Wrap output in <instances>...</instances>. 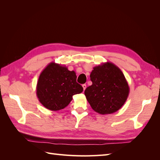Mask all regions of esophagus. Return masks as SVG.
Segmentation results:
<instances>
[{
  "label": "esophagus",
  "mask_w": 160,
  "mask_h": 160,
  "mask_svg": "<svg viewBox=\"0 0 160 160\" xmlns=\"http://www.w3.org/2000/svg\"><path fill=\"white\" fill-rule=\"evenodd\" d=\"M82 87H83V90L85 91V89H86V88H87V85H86L85 84H83V85H82Z\"/></svg>",
  "instance_id": "1"
}]
</instances>
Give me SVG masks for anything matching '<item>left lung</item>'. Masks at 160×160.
Masks as SVG:
<instances>
[{"label": "left lung", "mask_w": 160, "mask_h": 160, "mask_svg": "<svg viewBox=\"0 0 160 160\" xmlns=\"http://www.w3.org/2000/svg\"><path fill=\"white\" fill-rule=\"evenodd\" d=\"M92 85L85 90V95L95 112L105 115L116 112L126 101L129 88L123 72L107 62L93 67L90 74Z\"/></svg>", "instance_id": "1"}]
</instances>
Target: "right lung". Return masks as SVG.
I'll list each match as a JSON object with an SVG mask.
<instances>
[{
  "label": "right lung",
  "mask_w": 160,
  "mask_h": 160,
  "mask_svg": "<svg viewBox=\"0 0 160 160\" xmlns=\"http://www.w3.org/2000/svg\"><path fill=\"white\" fill-rule=\"evenodd\" d=\"M83 89L77 83L74 71L54 62L42 70L37 84V96L47 109L59 111L69 104L72 95L81 93Z\"/></svg>",
  "instance_id": "add662e5"
}]
</instances>
